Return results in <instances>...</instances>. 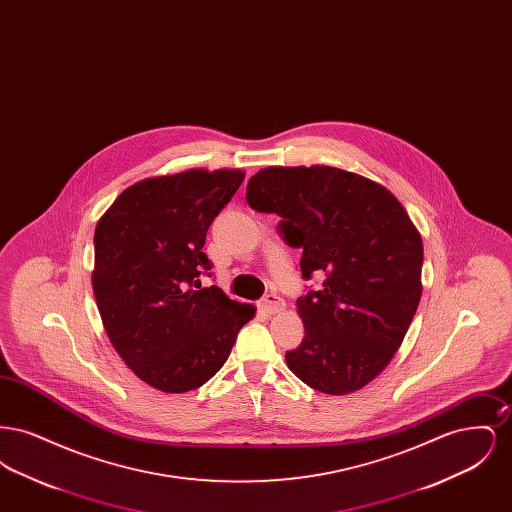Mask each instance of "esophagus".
I'll return each mask as SVG.
<instances>
[{"instance_id":"1","label":"esophagus","mask_w":512,"mask_h":512,"mask_svg":"<svg viewBox=\"0 0 512 512\" xmlns=\"http://www.w3.org/2000/svg\"><path fill=\"white\" fill-rule=\"evenodd\" d=\"M259 307H261L265 313H268V315H276V313L284 311L286 303H284V299H280L278 295L268 293V295H265V297L259 301Z\"/></svg>"}]
</instances>
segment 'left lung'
Returning a JSON list of instances; mask_svg holds the SVG:
<instances>
[{"mask_svg":"<svg viewBox=\"0 0 512 512\" xmlns=\"http://www.w3.org/2000/svg\"><path fill=\"white\" fill-rule=\"evenodd\" d=\"M245 199L282 217L305 280L326 274L322 290L297 299L305 338L286 353L290 370L328 395L365 388L390 365L422 295V238L405 207L382 184L324 165L263 169Z\"/></svg>","mask_w":512,"mask_h":512,"instance_id":"8db88e82","label":"left lung"}]
</instances>
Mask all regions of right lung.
Wrapping results in <instances>:
<instances>
[{
	"label": "right lung",
	"mask_w": 512,
	"mask_h": 512,
	"mask_svg": "<svg viewBox=\"0 0 512 512\" xmlns=\"http://www.w3.org/2000/svg\"><path fill=\"white\" fill-rule=\"evenodd\" d=\"M240 169H190L126 188L99 219L92 286L103 328L126 366L155 390L203 386L226 363L255 307L199 276L205 236L238 192ZM197 288V287H195Z\"/></svg>",
	"instance_id": "right-lung-1"
}]
</instances>
